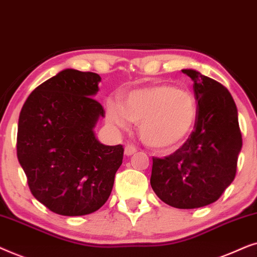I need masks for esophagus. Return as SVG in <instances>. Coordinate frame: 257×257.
Wrapping results in <instances>:
<instances>
[{"label":"esophagus","mask_w":257,"mask_h":257,"mask_svg":"<svg viewBox=\"0 0 257 257\" xmlns=\"http://www.w3.org/2000/svg\"><path fill=\"white\" fill-rule=\"evenodd\" d=\"M136 153V148L134 145H131V143H128V145H125L124 147V155L126 156H131L133 154Z\"/></svg>","instance_id":"obj_1"}]
</instances>
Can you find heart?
Here are the masks:
<instances>
[{
	"instance_id": "heart-1",
	"label": "heart",
	"mask_w": 257,
	"mask_h": 257,
	"mask_svg": "<svg viewBox=\"0 0 257 257\" xmlns=\"http://www.w3.org/2000/svg\"><path fill=\"white\" fill-rule=\"evenodd\" d=\"M105 107L109 122L117 128H126L129 121L139 123L140 138L154 149L179 146L197 117L194 95L168 84L134 89L124 95L122 103L108 100Z\"/></svg>"
}]
</instances>
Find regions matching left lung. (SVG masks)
Listing matches in <instances>:
<instances>
[{
	"label": "left lung",
	"mask_w": 257,
	"mask_h": 257,
	"mask_svg": "<svg viewBox=\"0 0 257 257\" xmlns=\"http://www.w3.org/2000/svg\"><path fill=\"white\" fill-rule=\"evenodd\" d=\"M197 117L194 131L172 155L153 157L150 184L164 203L195 209L215 202L236 175L242 148L237 109L229 90L193 69Z\"/></svg>",
	"instance_id": "8db88e82"
}]
</instances>
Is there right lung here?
Listing matches in <instances>:
<instances>
[{"mask_svg": "<svg viewBox=\"0 0 257 257\" xmlns=\"http://www.w3.org/2000/svg\"><path fill=\"white\" fill-rule=\"evenodd\" d=\"M100 75L66 69L27 98L17 128V159L29 189L48 209L64 216L91 214L107 202L123 147L104 146L94 126L104 109L93 96Z\"/></svg>", "mask_w": 257, "mask_h": 257, "instance_id": "1", "label": "right lung"}]
</instances>
